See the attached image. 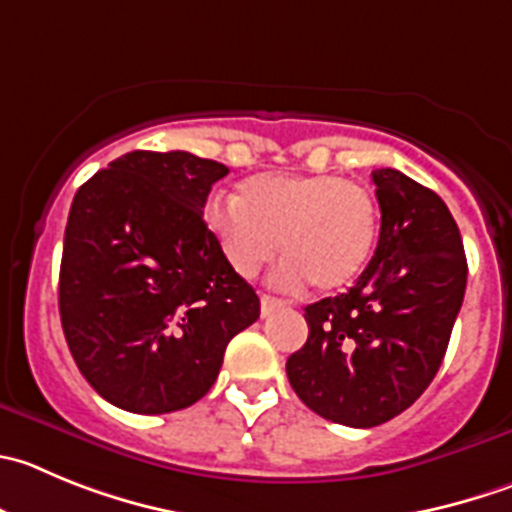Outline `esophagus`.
<instances>
[{"mask_svg":"<svg viewBox=\"0 0 512 512\" xmlns=\"http://www.w3.org/2000/svg\"><path fill=\"white\" fill-rule=\"evenodd\" d=\"M286 301L279 299V296H271V294H261V316H269L274 311L284 309Z\"/></svg>","mask_w":512,"mask_h":512,"instance_id":"34e87169","label":"esophagus"}]
</instances>
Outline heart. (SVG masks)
<instances>
[{
  "mask_svg": "<svg viewBox=\"0 0 512 512\" xmlns=\"http://www.w3.org/2000/svg\"><path fill=\"white\" fill-rule=\"evenodd\" d=\"M206 226L238 276H256L279 253L286 286L309 281L332 291L357 279L372 259L379 208L369 188L332 173H261L238 186L236 201L213 198Z\"/></svg>",
  "mask_w": 512,
  "mask_h": 512,
  "instance_id": "1",
  "label": "heart"
}]
</instances>
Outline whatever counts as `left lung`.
Listing matches in <instances>:
<instances>
[{
  "mask_svg": "<svg viewBox=\"0 0 512 512\" xmlns=\"http://www.w3.org/2000/svg\"><path fill=\"white\" fill-rule=\"evenodd\" d=\"M382 226L357 284L306 306L309 337L286 374L309 410L347 427L392 420L430 387L467 284L445 201L394 168L372 173Z\"/></svg>",
  "mask_w": 512,
  "mask_h": 512,
  "instance_id": "left-lung-1",
  "label": "left lung"
}]
</instances>
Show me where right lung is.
Here are the masks:
<instances>
[{
    "mask_svg": "<svg viewBox=\"0 0 512 512\" xmlns=\"http://www.w3.org/2000/svg\"><path fill=\"white\" fill-rule=\"evenodd\" d=\"M228 173L186 150H133L75 193L60 266V319L90 387L120 410L165 415L203 397L259 296L203 221Z\"/></svg>",
    "mask_w": 512,
    "mask_h": 512,
    "instance_id": "add662e5",
    "label": "right lung"
}]
</instances>
